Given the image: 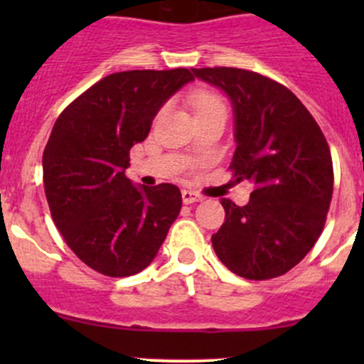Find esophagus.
<instances>
[{"instance_id":"esophagus-1","label":"esophagus","mask_w":364,"mask_h":364,"mask_svg":"<svg viewBox=\"0 0 364 364\" xmlns=\"http://www.w3.org/2000/svg\"><path fill=\"white\" fill-rule=\"evenodd\" d=\"M181 197H183V203L185 204H193V203H200V200H203V196H199V193L193 192V190H183Z\"/></svg>"}]
</instances>
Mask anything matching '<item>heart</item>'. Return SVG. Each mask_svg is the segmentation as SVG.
<instances>
[{
    "instance_id": "b5f03b06",
    "label": "heart",
    "mask_w": 364,
    "mask_h": 364,
    "mask_svg": "<svg viewBox=\"0 0 364 364\" xmlns=\"http://www.w3.org/2000/svg\"><path fill=\"white\" fill-rule=\"evenodd\" d=\"M193 107H196V112L208 111V109H225L223 102L220 100L215 95L208 93H199L193 97Z\"/></svg>"
}]
</instances>
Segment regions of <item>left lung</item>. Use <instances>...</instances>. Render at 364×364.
Returning a JSON list of instances; mask_svg holds the SVG:
<instances>
[{
    "label": "left lung",
    "instance_id": "obj_1",
    "mask_svg": "<svg viewBox=\"0 0 364 364\" xmlns=\"http://www.w3.org/2000/svg\"><path fill=\"white\" fill-rule=\"evenodd\" d=\"M229 97L234 112L230 168L253 185L250 200L222 199L225 222L213 248L248 280L285 274L311 250L333 196V160L324 134L299 98L282 84L241 68H192Z\"/></svg>",
    "mask_w": 364,
    "mask_h": 364
}]
</instances>
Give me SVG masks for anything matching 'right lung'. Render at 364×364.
Here are the masks:
<instances>
[{
    "mask_svg": "<svg viewBox=\"0 0 364 364\" xmlns=\"http://www.w3.org/2000/svg\"><path fill=\"white\" fill-rule=\"evenodd\" d=\"M192 80L186 68L112 73L54 123L42 159L47 203L61 236L91 269L114 278L141 273L178 218V186L134 185L124 168L161 105Z\"/></svg>",
    "mask_w": 364,
    "mask_h": 364,
    "instance_id": "obj_1",
    "label": "right lung"
}]
</instances>
